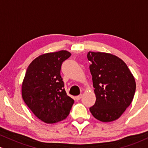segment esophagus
<instances>
[{"instance_id":"1","label":"esophagus","mask_w":148,"mask_h":148,"mask_svg":"<svg viewBox=\"0 0 148 148\" xmlns=\"http://www.w3.org/2000/svg\"><path fill=\"white\" fill-rule=\"evenodd\" d=\"M82 94H79V96H77L75 97V99H76V100L77 101H79L81 99V98H82Z\"/></svg>"}]
</instances>
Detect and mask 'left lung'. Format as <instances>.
<instances>
[{
    "mask_svg": "<svg viewBox=\"0 0 148 148\" xmlns=\"http://www.w3.org/2000/svg\"><path fill=\"white\" fill-rule=\"evenodd\" d=\"M96 102L89 108L98 120L109 122L120 117L130 106L136 92V81L127 64L117 56L89 52Z\"/></svg>",
    "mask_w": 148,
    "mask_h": 148,
    "instance_id": "8db88e82",
    "label": "left lung"
}]
</instances>
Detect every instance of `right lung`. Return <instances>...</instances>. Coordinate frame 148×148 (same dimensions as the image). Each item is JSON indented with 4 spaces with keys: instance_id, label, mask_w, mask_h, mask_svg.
Wrapping results in <instances>:
<instances>
[{
    "instance_id": "obj_1",
    "label": "right lung",
    "mask_w": 148,
    "mask_h": 148,
    "mask_svg": "<svg viewBox=\"0 0 148 148\" xmlns=\"http://www.w3.org/2000/svg\"><path fill=\"white\" fill-rule=\"evenodd\" d=\"M71 55L66 50L43 54L26 70L21 85L23 100L38 119L47 124L65 119L73 105L60 74L62 63Z\"/></svg>"
}]
</instances>
